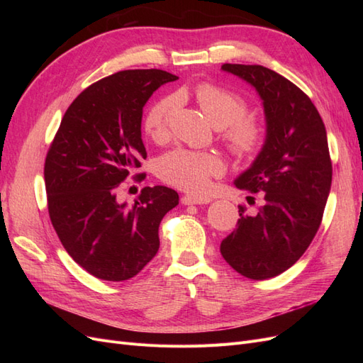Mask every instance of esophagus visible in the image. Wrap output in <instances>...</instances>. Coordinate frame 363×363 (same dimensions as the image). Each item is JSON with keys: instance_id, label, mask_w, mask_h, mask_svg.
I'll return each instance as SVG.
<instances>
[{"instance_id": "34e87169", "label": "esophagus", "mask_w": 363, "mask_h": 363, "mask_svg": "<svg viewBox=\"0 0 363 363\" xmlns=\"http://www.w3.org/2000/svg\"><path fill=\"white\" fill-rule=\"evenodd\" d=\"M212 201V199L208 196H203V195H183L182 196V203L189 206V204H208Z\"/></svg>"}]
</instances>
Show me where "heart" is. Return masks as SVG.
Here are the masks:
<instances>
[{"instance_id":"b5f03b06","label":"heart","mask_w":363,"mask_h":363,"mask_svg":"<svg viewBox=\"0 0 363 363\" xmlns=\"http://www.w3.org/2000/svg\"><path fill=\"white\" fill-rule=\"evenodd\" d=\"M199 103L211 123L221 128L223 138L235 155L245 157L256 152L265 131L255 116H248L247 103L238 94L212 83H201L194 89ZM179 107V96H163L152 104L144 119L147 135L156 142L169 135L171 119ZM160 179L184 191H203L215 175L223 174L224 162L213 152H199L184 148L162 156L157 164Z\"/></svg>"}]
</instances>
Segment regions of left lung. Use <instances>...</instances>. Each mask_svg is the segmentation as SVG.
Returning a JSON list of instances; mask_svg holds the SVG:
<instances>
[{"instance_id":"obj_1","label":"left lung","mask_w":363,"mask_h":363,"mask_svg":"<svg viewBox=\"0 0 363 363\" xmlns=\"http://www.w3.org/2000/svg\"><path fill=\"white\" fill-rule=\"evenodd\" d=\"M221 69L255 87L267 133L255 162L235 180L238 189L263 192L265 204L257 215L239 206L238 227L219 250L240 276L267 280L291 268L320 228L332 186L327 133L311 98L283 75L260 65Z\"/></svg>"}]
</instances>
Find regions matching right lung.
I'll return each mask as SVG.
<instances>
[{
    "label": "right lung",
    "instance_id": "add662e5",
    "mask_svg": "<svg viewBox=\"0 0 363 363\" xmlns=\"http://www.w3.org/2000/svg\"><path fill=\"white\" fill-rule=\"evenodd\" d=\"M177 79L162 69H130L91 84L68 107L48 150L43 175L52 227L96 279L123 281L140 272L159 251L162 218L179 204L167 186L144 188L133 206L116 201L118 186L147 157L142 108Z\"/></svg>",
    "mask_w": 363,
    "mask_h": 363
}]
</instances>
